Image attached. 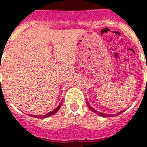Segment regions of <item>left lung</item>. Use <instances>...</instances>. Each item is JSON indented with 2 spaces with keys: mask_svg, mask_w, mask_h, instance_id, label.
I'll list each match as a JSON object with an SVG mask.
<instances>
[{
  "mask_svg": "<svg viewBox=\"0 0 147 147\" xmlns=\"http://www.w3.org/2000/svg\"><path fill=\"white\" fill-rule=\"evenodd\" d=\"M87 104H88V107H89V109H92V110L93 111V112H95V113H96L98 114V115H99V116H103V117H108V116H113V115H108V114H105V113H98V112H97V111H95V110H94V109H93V108H92L91 106H89V104H88V102H87ZM123 111H124V110L121 111L120 113H119L116 114V115H115V116H117V115H118V114H120V113H123Z\"/></svg>",
  "mask_w": 147,
  "mask_h": 147,
  "instance_id": "1",
  "label": "left lung"
}]
</instances>
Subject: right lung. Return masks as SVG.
I'll return each instance as SVG.
<instances>
[{
  "label": "right lung",
  "instance_id": "obj_1",
  "mask_svg": "<svg viewBox=\"0 0 147 147\" xmlns=\"http://www.w3.org/2000/svg\"><path fill=\"white\" fill-rule=\"evenodd\" d=\"M60 107H61V104H60V105H59V106H58V107H57L55 109H54L53 111H51V112H50V113H47L46 115H43V116H33V117H35V118H40V119L46 118V117H48V116H51V115H53V114L56 113L59 111V109H60Z\"/></svg>",
  "mask_w": 147,
  "mask_h": 147
}]
</instances>
